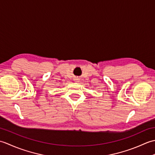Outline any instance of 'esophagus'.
<instances>
[{"label":"esophagus","mask_w":155,"mask_h":155,"mask_svg":"<svg viewBox=\"0 0 155 155\" xmlns=\"http://www.w3.org/2000/svg\"><path fill=\"white\" fill-rule=\"evenodd\" d=\"M74 81H75L76 82H78V81H78V78H75Z\"/></svg>","instance_id":"obj_1"}]
</instances>
